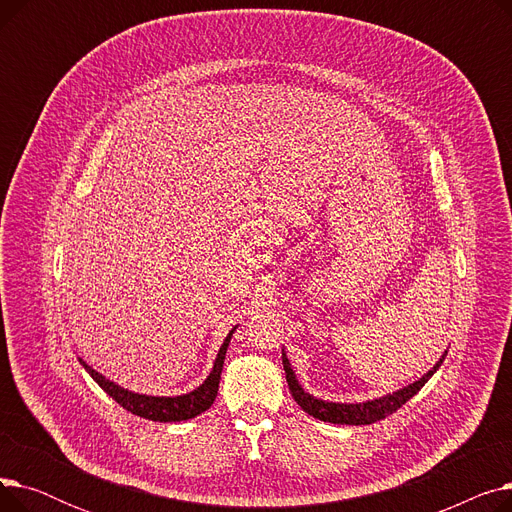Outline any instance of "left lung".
Wrapping results in <instances>:
<instances>
[{
    "mask_svg": "<svg viewBox=\"0 0 512 512\" xmlns=\"http://www.w3.org/2000/svg\"><path fill=\"white\" fill-rule=\"evenodd\" d=\"M446 353L442 355V359L434 365V369H429L423 378H419L417 382L405 386L402 390H396L392 394H386L382 398H375V400H367V402H359V405H344V402H326V400H319L315 396H311L309 392L303 390V386L299 384L297 375H294L290 361L286 357V353H282V365L286 371V382L290 388L292 398L297 400V405L309 413L311 417L319 419V421H328V423H340V425H369L375 423L380 419H386L388 415L396 413L402 405H405L407 400H411L425 384L427 380L432 378V375L438 371V367L442 365Z\"/></svg>",
    "mask_w": 512,
    "mask_h": 512,
    "instance_id": "obj_1",
    "label": "left lung"
}]
</instances>
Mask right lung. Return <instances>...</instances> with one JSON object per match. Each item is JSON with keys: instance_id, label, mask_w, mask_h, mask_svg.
<instances>
[{"instance_id": "right-lung-1", "label": "right lung", "mask_w": 512, "mask_h": 512, "mask_svg": "<svg viewBox=\"0 0 512 512\" xmlns=\"http://www.w3.org/2000/svg\"><path fill=\"white\" fill-rule=\"evenodd\" d=\"M236 330V328H234ZM234 330L226 336L218 359L213 363L211 373L207 375V380L195 388L193 392L188 394H180V396H147V394H137V392H130L124 390L122 386L105 380L101 373H97L93 367H89L83 359V367L87 369V373L91 378L110 394L120 407H124L126 411H130L132 415H139L143 419H151V421H161V423H172V421H186V419H193L197 415H201L203 411H207L215 396H218V388H220V375H222V367H224V359H226V351H228V344L230 338L234 334Z\"/></svg>"}]
</instances>
